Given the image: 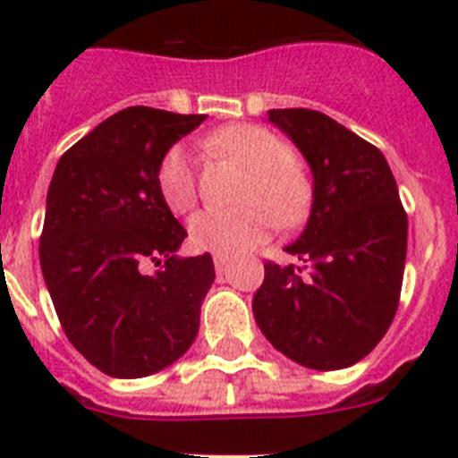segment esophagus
Wrapping results in <instances>:
<instances>
[{
	"mask_svg": "<svg viewBox=\"0 0 458 458\" xmlns=\"http://www.w3.org/2000/svg\"><path fill=\"white\" fill-rule=\"evenodd\" d=\"M213 264H216V270H217V273H225V270H226V264H229V254L216 252V254H213Z\"/></svg>",
	"mask_w": 458,
	"mask_h": 458,
	"instance_id": "obj_1",
	"label": "esophagus"
}]
</instances>
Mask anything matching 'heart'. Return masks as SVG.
Returning a JSON list of instances; mask_svg holds the SVG:
<instances>
[{
    "mask_svg": "<svg viewBox=\"0 0 458 458\" xmlns=\"http://www.w3.org/2000/svg\"><path fill=\"white\" fill-rule=\"evenodd\" d=\"M204 141L210 151L232 157L252 174L242 192L248 204L241 208H206L190 220L188 232L194 248L222 254L242 252L273 232L277 220L293 225L305 216L310 183L291 165V148L279 137L259 125L238 123L210 132ZM156 183L174 213H188L197 204V174L183 147L165 151Z\"/></svg>",
    "mask_w": 458,
    "mask_h": 458,
    "instance_id": "heart-1",
    "label": "heart"
}]
</instances>
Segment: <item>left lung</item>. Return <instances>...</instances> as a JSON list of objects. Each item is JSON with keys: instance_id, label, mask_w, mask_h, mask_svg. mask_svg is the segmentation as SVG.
I'll use <instances>...</instances> for the list:
<instances>
[{"instance_id": "8db88e82", "label": "left lung", "mask_w": 458, "mask_h": 458, "mask_svg": "<svg viewBox=\"0 0 458 458\" xmlns=\"http://www.w3.org/2000/svg\"><path fill=\"white\" fill-rule=\"evenodd\" d=\"M314 174L305 232L286 252L305 268L266 261L257 326L279 353L335 371L369 355L399 307L408 217L386 156L317 109H270Z\"/></svg>"}]
</instances>
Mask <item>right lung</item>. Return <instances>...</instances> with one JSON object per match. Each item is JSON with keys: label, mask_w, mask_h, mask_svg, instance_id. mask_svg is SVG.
Returning <instances> with one entry per match:
<instances>
[{"label": "right lung", "mask_w": 458, "mask_h": 458, "mask_svg": "<svg viewBox=\"0 0 458 458\" xmlns=\"http://www.w3.org/2000/svg\"><path fill=\"white\" fill-rule=\"evenodd\" d=\"M206 114L121 109L56 163L40 268L68 342L103 374L141 378L192 346L216 268L181 259L188 236L156 183L165 151ZM148 263L160 265L148 274Z\"/></svg>", "instance_id": "right-lung-1"}]
</instances>
